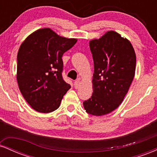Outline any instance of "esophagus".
I'll return each instance as SVG.
<instances>
[{
  "label": "esophagus",
  "instance_id": "obj_1",
  "mask_svg": "<svg viewBox=\"0 0 157 157\" xmlns=\"http://www.w3.org/2000/svg\"><path fill=\"white\" fill-rule=\"evenodd\" d=\"M74 85H75V89H78L79 86H80V80H77L75 82V83H74Z\"/></svg>",
  "mask_w": 157,
  "mask_h": 157
}]
</instances>
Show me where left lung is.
<instances>
[{"label":"left lung","instance_id":"1","mask_svg":"<svg viewBox=\"0 0 157 157\" xmlns=\"http://www.w3.org/2000/svg\"><path fill=\"white\" fill-rule=\"evenodd\" d=\"M89 46L94 66L93 93L83 106L90 114L102 116L123 101L135 75L136 55L130 41L114 31L90 40Z\"/></svg>","mask_w":157,"mask_h":157}]
</instances>
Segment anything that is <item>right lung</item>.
Returning <instances> with one entry per match:
<instances>
[{
	"label": "right lung",
	"mask_w": 157,
	"mask_h": 157,
	"mask_svg": "<svg viewBox=\"0 0 157 157\" xmlns=\"http://www.w3.org/2000/svg\"><path fill=\"white\" fill-rule=\"evenodd\" d=\"M77 41L44 28L32 32L20 46L17 84L25 100L37 112L49 113L58 109L71 88L62 77V56Z\"/></svg>",
	"instance_id": "obj_1"
}]
</instances>
